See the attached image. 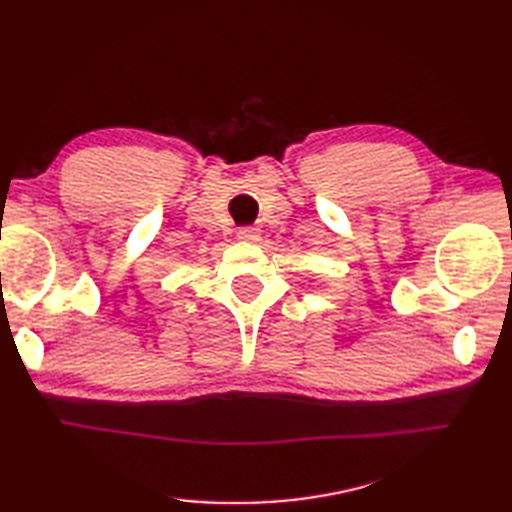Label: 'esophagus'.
I'll return each mask as SVG.
<instances>
[{
    "label": "esophagus",
    "mask_w": 512,
    "mask_h": 512,
    "mask_svg": "<svg viewBox=\"0 0 512 512\" xmlns=\"http://www.w3.org/2000/svg\"><path fill=\"white\" fill-rule=\"evenodd\" d=\"M237 237L243 241H250V243H258L260 241V230L254 226H243L237 230Z\"/></svg>",
    "instance_id": "1"
}]
</instances>
